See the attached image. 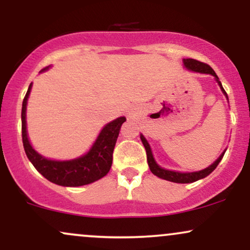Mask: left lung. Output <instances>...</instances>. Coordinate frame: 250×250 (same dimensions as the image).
Returning a JSON list of instances; mask_svg holds the SVG:
<instances>
[{
  "label": "left lung",
  "instance_id": "obj_1",
  "mask_svg": "<svg viewBox=\"0 0 250 250\" xmlns=\"http://www.w3.org/2000/svg\"><path fill=\"white\" fill-rule=\"evenodd\" d=\"M183 63H185V65L187 69L195 71V73L210 74V75H213L215 79H216V81L219 82L220 87H221V89H222L223 93L227 95L225 89H223L222 84H221V82L219 81V77H217L216 74H215V71L213 70V68H211L210 65H208L207 63L200 62V61H197V60H194V59H185L183 60ZM141 141L143 143V146H145L146 151H147V161H148V166H149V168H150L151 173H153L154 175H156V176H159L160 179L171 181V182H176V183H191V182H195V181L201 180V179H203V177L208 176V175L217 167V165H219L221 160H222L223 155H225V153H222V155H221V156L213 163V165L209 166L208 168L203 169V170L194 171V173H179V171L167 170V169H163L160 167V166L155 162L153 154H151V149H150V147H149L147 140L143 137V135H141Z\"/></svg>",
  "mask_w": 250,
  "mask_h": 250
}]
</instances>
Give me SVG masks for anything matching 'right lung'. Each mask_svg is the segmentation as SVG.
Wrapping results in <instances>:
<instances>
[{"label":"right lung","instance_id":"obj_1","mask_svg":"<svg viewBox=\"0 0 250 250\" xmlns=\"http://www.w3.org/2000/svg\"><path fill=\"white\" fill-rule=\"evenodd\" d=\"M43 70H45V68ZM30 89L31 83L22 103V141L27 157L33 163L36 170L50 182L64 187H79V186L89 185L105 176L110 170L113 163V151L120 129L122 123L125 121V117H119L104 125L93 147L82 157L70 161H51L36 153L28 140L27 127H25V108H27Z\"/></svg>","mask_w":250,"mask_h":250}]
</instances>
